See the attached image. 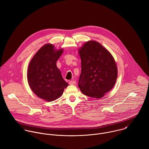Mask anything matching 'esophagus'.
I'll return each mask as SVG.
<instances>
[{
	"instance_id": "obj_1",
	"label": "esophagus",
	"mask_w": 149,
	"mask_h": 149,
	"mask_svg": "<svg viewBox=\"0 0 149 149\" xmlns=\"http://www.w3.org/2000/svg\"><path fill=\"white\" fill-rule=\"evenodd\" d=\"M75 83H76V82H75V81H69V84L70 85H75Z\"/></svg>"
}]
</instances>
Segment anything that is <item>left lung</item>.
I'll return each mask as SVG.
<instances>
[{"instance_id":"8db88e82","label":"left lung","mask_w":149,"mask_h":149,"mask_svg":"<svg viewBox=\"0 0 149 149\" xmlns=\"http://www.w3.org/2000/svg\"><path fill=\"white\" fill-rule=\"evenodd\" d=\"M81 73L78 82L81 91L92 98H101L116 84L118 71L111 53L100 43L89 40L79 49Z\"/></svg>"}]
</instances>
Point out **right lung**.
I'll list each match as a JSON object with an SVG mask.
<instances>
[{"instance_id": "right-lung-1", "label": "right lung", "mask_w": 149, "mask_h": 149, "mask_svg": "<svg viewBox=\"0 0 149 149\" xmlns=\"http://www.w3.org/2000/svg\"><path fill=\"white\" fill-rule=\"evenodd\" d=\"M63 52V49L57 50L52 44H46L36 52L29 64V85L37 96L47 102L60 97L68 85L56 65Z\"/></svg>"}]
</instances>
